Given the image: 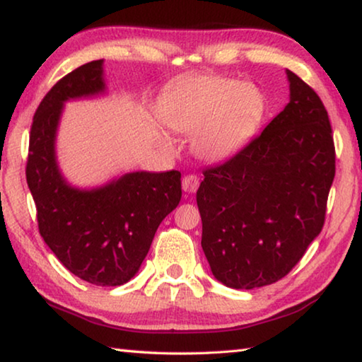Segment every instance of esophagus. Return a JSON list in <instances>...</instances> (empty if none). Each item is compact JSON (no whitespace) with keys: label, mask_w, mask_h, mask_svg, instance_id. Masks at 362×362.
<instances>
[{"label":"esophagus","mask_w":362,"mask_h":362,"mask_svg":"<svg viewBox=\"0 0 362 362\" xmlns=\"http://www.w3.org/2000/svg\"><path fill=\"white\" fill-rule=\"evenodd\" d=\"M198 187H199V179H198V177L193 175V174H188V175L183 177V180H182L183 192L194 193L196 189H198Z\"/></svg>","instance_id":"1"}]
</instances>
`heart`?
Returning <instances> with one entry per match:
<instances>
[{"label":"heart","instance_id":"b5f03b06","mask_svg":"<svg viewBox=\"0 0 362 362\" xmlns=\"http://www.w3.org/2000/svg\"><path fill=\"white\" fill-rule=\"evenodd\" d=\"M265 100L254 84L218 75L194 76L164 103L161 119L173 131L193 136V151L207 161L235 153L260 124Z\"/></svg>","mask_w":362,"mask_h":362}]
</instances>
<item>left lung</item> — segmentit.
<instances>
[{
    "label": "left lung",
    "mask_w": 362,
    "mask_h": 362,
    "mask_svg": "<svg viewBox=\"0 0 362 362\" xmlns=\"http://www.w3.org/2000/svg\"><path fill=\"white\" fill-rule=\"evenodd\" d=\"M291 100L255 139L204 169L196 192L201 246L212 274L233 289L284 278L320 235L335 175L327 110L287 70Z\"/></svg>",
    "instance_id": "8db88e82"
}]
</instances>
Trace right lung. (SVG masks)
Masks as SVG:
<instances>
[{
    "label": "right lung",
    "mask_w": 362,
    "mask_h": 362,
    "mask_svg": "<svg viewBox=\"0 0 362 362\" xmlns=\"http://www.w3.org/2000/svg\"><path fill=\"white\" fill-rule=\"evenodd\" d=\"M102 65L93 60L78 66L41 100L25 174L40 235L62 265L86 283L121 286L139 272L159 223L180 203L182 175L140 170L93 189L66 183L56 159L60 115L66 100L105 90Z\"/></svg>",
    "instance_id": "obj_1"
}]
</instances>
